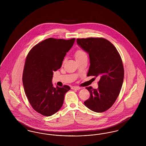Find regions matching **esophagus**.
I'll return each mask as SVG.
<instances>
[{"instance_id": "1", "label": "esophagus", "mask_w": 146, "mask_h": 146, "mask_svg": "<svg viewBox=\"0 0 146 146\" xmlns=\"http://www.w3.org/2000/svg\"><path fill=\"white\" fill-rule=\"evenodd\" d=\"M71 89L73 90H79L80 89V88L79 86H72Z\"/></svg>"}]
</instances>
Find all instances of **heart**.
Returning <instances> with one entry per match:
<instances>
[{"mask_svg": "<svg viewBox=\"0 0 146 146\" xmlns=\"http://www.w3.org/2000/svg\"><path fill=\"white\" fill-rule=\"evenodd\" d=\"M74 56H75L76 60L78 59L81 58L85 56H87V55H86V53L84 50H81V49H79L76 51V52L74 54Z\"/></svg>", "mask_w": 146, "mask_h": 146, "instance_id": "obj_1", "label": "heart"}]
</instances>
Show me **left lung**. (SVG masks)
I'll return each instance as SVG.
<instances>
[{
  "mask_svg": "<svg viewBox=\"0 0 146 146\" xmlns=\"http://www.w3.org/2000/svg\"><path fill=\"white\" fill-rule=\"evenodd\" d=\"M76 42L89 55L87 76L100 78L97 89L86 88L90 96L84 103L92 111H106L115 102L122 87L124 70L121 57L113 44L103 38H79Z\"/></svg>",
  "mask_w": 146,
  "mask_h": 146,
  "instance_id": "obj_1",
  "label": "left lung"
}]
</instances>
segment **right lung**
<instances>
[{"label": "right lung", "mask_w": 146, "mask_h": 146, "mask_svg": "<svg viewBox=\"0 0 146 146\" xmlns=\"http://www.w3.org/2000/svg\"><path fill=\"white\" fill-rule=\"evenodd\" d=\"M75 40L50 38L35 45L26 57L22 76L25 94L33 108L44 116L58 111L70 89L68 85L54 88L52 79Z\"/></svg>", "instance_id": "add662e5"}]
</instances>
